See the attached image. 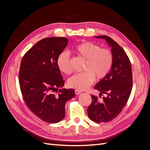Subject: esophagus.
I'll use <instances>...</instances> for the list:
<instances>
[{"instance_id": "34e87169", "label": "esophagus", "mask_w": 150, "mask_h": 150, "mask_svg": "<svg viewBox=\"0 0 150 150\" xmlns=\"http://www.w3.org/2000/svg\"><path fill=\"white\" fill-rule=\"evenodd\" d=\"M81 93H82V91H80V90H79V89H76V90H75V93H76V94H77V95H78V94H81Z\"/></svg>"}]
</instances>
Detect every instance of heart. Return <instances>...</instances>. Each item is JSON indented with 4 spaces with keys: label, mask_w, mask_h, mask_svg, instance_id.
Returning a JSON list of instances; mask_svg holds the SVG:
<instances>
[{
    "label": "heart",
    "mask_w": 150,
    "mask_h": 150,
    "mask_svg": "<svg viewBox=\"0 0 150 150\" xmlns=\"http://www.w3.org/2000/svg\"><path fill=\"white\" fill-rule=\"evenodd\" d=\"M74 52L86 60L84 72L76 74L68 80L71 88L79 90H85L91 85L95 80H100L108 74L113 62V56L110 50L101 48L98 44L91 42H81L74 48ZM59 69L64 73L72 72L70 56L67 51L59 54L57 59Z\"/></svg>",
    "instance_id": "1"
}]
</instances>
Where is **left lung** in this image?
Listing matches in <instances>:
<instances>
[{"label":"left lung","instance_id":"8db88e82","mask_svg":"<svg viewBox=\"0 0 150 150\" xmlns=\"http://www.w3.org/2000/svg\"><path fill=\"white\" fill-rule=\"evenodd\" d=\"M95 38L105 40L113 56L110 71L94 86L100 92L99 97L103 94H106V96L99 99L91 95L92 103L88 109L90 120L100 123L115 119L126 106L133 87V76L130 61L123 49L108 36Z\"/></svg>","mask_w":150,"mask_h":150}]
</instances>
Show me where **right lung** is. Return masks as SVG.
I'll return each instance as SVG.
<instances>
[{
  "label": "right lung",
  "instance_id": "1",
  "mask_svg": "<svg viewBox=\"0 0 150 150\" xmlns=\"http://www.w3.org/2000/svg\"><path fill=\"white\" fill-rule=\"evenodd\" d=\"M66 38H47L36 43L22 57L19 84L27 106L35 115L49 123L64 119L67 101L75 96L64 85L57 59L68 44Z\"/></svg>",
  "mask_w": 150,
  "mask_h": 150
}]
</instances>
